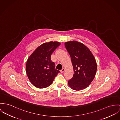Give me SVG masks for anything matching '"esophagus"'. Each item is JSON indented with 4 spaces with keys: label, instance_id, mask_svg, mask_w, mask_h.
<instances>
[{
    "label": "esophagus",
    "instance_id": "esophagus-1",
    "mask_svg": "<svg viewBox=\"0 0 120 120\" xmlns=\"http://www.w3.org/2000/svg\"><path fill=\"white\" fill-rule=\"evenodd\" d=\"M65 71V69L64 68H63V69H62V70H61V71H60V72H61V73H63Z\"/></svg>",
    "mask_w": 120,
    "mask_h": 120
}]
</instances>
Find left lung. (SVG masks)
I'll use <instances>...</instances> for the list:
<instances>
[{"label":"left lung","mask_w":120,"mask_h":120,"mask_svg":"<svg viewBox=\"0 0 120 120\" xmlns=\"http://www.w3.org/2000/svg\"><path fill=\"white\" fill-rule=\"evenodd\" d=\"M65 46L71 57L74 75L68 81L74 90H80L87 88L94 79L97 70V64L89 49L76 41L65 43Z\"/></svg>","instance_id":"1"}]
</instances>
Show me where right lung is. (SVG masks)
Wrapping results in <instances>:
<instances>
[{
    "mask_svg": "<svg viewBox=\"0 0 120 120\" xmlns=\"http://www.w3.org/2000/svg\"><path fill=\"white\" fill-rule=\"evenodd\" d=\"M60 45L57 41L42 44L30 56L26 65L28 77L32 84L38 88L49 86L60 71L55 68L51 56Z\"/></svg>",
    "mask_w": 120,
    "mask_h": 120,
    "instance_id": "right-lung-1",
    "label": "right lung"
}]
</instances>
